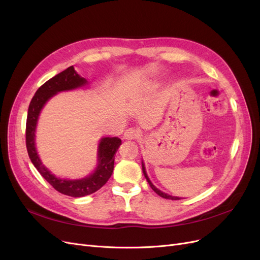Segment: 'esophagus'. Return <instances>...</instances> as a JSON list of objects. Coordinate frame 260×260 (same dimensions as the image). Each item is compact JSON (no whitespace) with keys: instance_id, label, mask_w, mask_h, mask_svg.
Instances as JSON below:
<instances>
[{"instance_id":"obj_1","label":"esophagus","mask_w":260,"mask_h":260,"mask_svg":"<svg viewBox=\"0 0 260 260\" xmlns=\"http://www.w3.org/2000/svg\"><path fill=\"white\" fill-rule=\"evenodd\" d=\"M140 137V131L136 128H129L125 130L123 138L127 139V140H136Z\"/></svg>"}]
</instances>
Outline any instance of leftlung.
Returning a JSON list of instances; mask_svg holds the SVG:
<instances>
[{
  "label": "left lung",
  "mask_w": 260,
  "mask_h": 260,
  "mask_svg": "<svg viewBox=\"0 0 260 260\" xmlns=\"http://www.w3.org/2000/svg\"><path fill=\"white\" fill-rule=\"evenodd\" d=\"M142 170H143V174H144V176H145V178H146V180H147L148 184L151 185V187L153 188V191H154L156 194H158L159 196H161V198L167 199V200H180L179 198H176V196H171V195H168V194H166V193H162L161 191L158 190V188H156V187L152 184V182H151V181H149V179H148V177H147V175H146V171H145V167H144V164H143V162H142Z\"/></svg>",
  "instance_id": "8db88e82"
}]
</instances>
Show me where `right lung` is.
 Returning a JSON list of instances; mask_svg holds the SVG:
<instances>
[{
	"instance_id": "1",
	"label": "right lung",
	"mask_w": 260,
	"mask_h": 260,
	"mask_svg": "<svg viewBox=\"0 0 260 260\" xmlns=\"http://www.w3.org/2000/svg\"><path fill=\"white\" fill-rule=\"evenodd\" d=\"M85 83L86 80L75 72L74 66H70L64 72L54 76L37 90L30 102L26 122V146L31 161L55 190L73 198L90 195L100 190L107 182L113 174L115 155L121 144V140L119 138H104L101 140L99 145V165L91 176L81 180H61L52 175L39 158L35 146V131L38 116L46 101L57 92L79 88Z\"/></svg>"
}]
</instances>
